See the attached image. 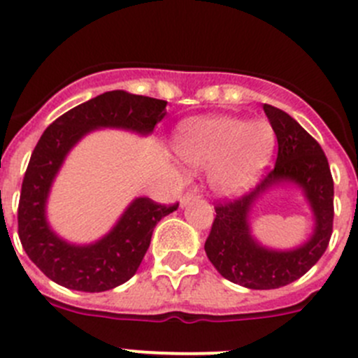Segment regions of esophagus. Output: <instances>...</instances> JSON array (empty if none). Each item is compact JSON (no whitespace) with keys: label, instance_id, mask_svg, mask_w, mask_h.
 <instances>
[{"label":"esophagus","instance_id":"esophagus-1","mask_svg":"<svg viewBox=\"0 0 358 358\" xmlns=\"http://www.w3.org/2000/svg\"><path fill=\"white\" fill-rule=\"evenodd\" d=\"M197 197H199V192H197L196 189H192V190H187V192L183 194V197H182V199H180V204H182V206H187V204H189L190 201L197 199Z\"/></svg>","mask_w":358,"mask_h":358}]
</instances>
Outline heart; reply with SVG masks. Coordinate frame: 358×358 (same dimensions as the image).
Returning a JSON list of instances; mask_svg holds the SVG:
<instances>
[{
	"instance_id": "b5f03b06",
	"label": "heart",
	"mask_w": 358,
	"mask_h": 358,
	"mask_svg": "<svg viewBox=\"0 0 358 358\" xmlns=\"http://www.w3.org/2000/svg\"><path fill=\"white\" fill-rule=\"evenodd\" d=\"M275 147L266 121L213 115L183 122L175 136V152L192 168H209V185L220 196H239L262 173Z\"/></svg>"
}]
</instances>
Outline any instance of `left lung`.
Here are the masks:
<instances>
[{"label": "left lung", "instance_id": "8db88e82", "mask_svg": "<svg viewBox=\"0 0 358 358\" xmlns=\"http://www.w3.org/2000/svg\"><path fill=\"white\" fill-rule=\"evenodd\" d=\"M263 110L279 143L275 168L252 192L216 206L204 244L213 266L227 280L248 289H277L305 275L326 252L334 218V183L322 147L284 110L268 103ZM284 185H296L303 192L313 209L314 232L299 247L272 250L252 237L248 215L266 192Z\"/></svg>", "mask_w": 358, "mask_h": 358}]
</instances>
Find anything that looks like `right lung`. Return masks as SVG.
<instances>
[{"instance_id": "right-lung-1", "label": "right lung", "mask_w": 358, "mask_h": 358, "mask_svg": "<svg viewBox=\"0 0 358 358\" xmlns=\"http://www.w3.org/2000/svg\"><path fill=\"white\" fill-rule=\"evenodd\" d=\"M164 100L114 90L106 92L52 122L32 150L19 201V237L31 262L48 279L74 291L102 292L121 286L138 270L150 246L154 227L178 204H157L136 197L109 234L92 244H71L46 220V202L72 147L100 128L150 135L166 115Z\"/></svg>"}]
</instances>
